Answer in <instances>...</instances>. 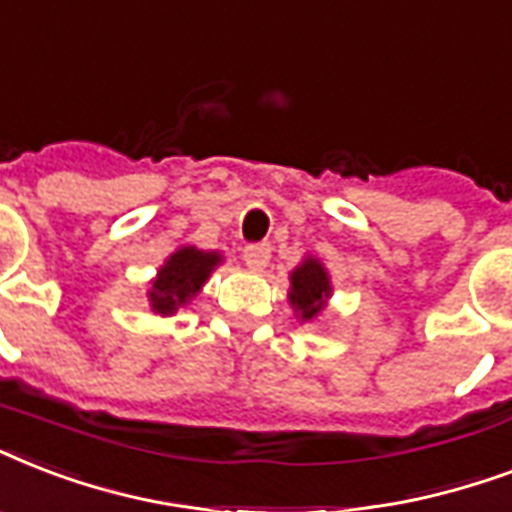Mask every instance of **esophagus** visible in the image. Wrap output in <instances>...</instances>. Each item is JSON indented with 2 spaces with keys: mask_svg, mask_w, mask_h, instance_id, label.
I'll list each match as a JSON object with an SVG mask.
<instances>
[{
  "mask_svg": "<svg viewBox=\"0 0 512 512\" xmlns=\"http://www.w3.org/2000/svg\"><path fill=\"white\" fill-rule=\"evenodd\" d=\"M269 243H256V245H245L243 251V259H245V267L253 269V272H261V269L269 264Z\"/></svg>",
  "mask_w": 512,
  "mask_h": 512,
  "instance_id": "obj_1",
  "label": "esophagus"
}]
</instances>
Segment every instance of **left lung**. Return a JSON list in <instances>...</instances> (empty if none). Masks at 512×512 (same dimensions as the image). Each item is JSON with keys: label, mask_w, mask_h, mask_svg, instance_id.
<instances>
[{"label": "left lung", "mask_w": 512, "mask_h": 512, "mask_svg": "<svg viewBox=\"0 0 512 512\" xmlns=\"http://www.w3.org/2000/svg\"><path fill=\"white\" fill-rule=\"evenodd\" d=\"M328 296H331V277H328L326 267L312 256L301 261L291 272V291H288L293 312L301 320H315L326 310Z\"/></svg>", "instance_id": "8db88e82"}]
</instances>
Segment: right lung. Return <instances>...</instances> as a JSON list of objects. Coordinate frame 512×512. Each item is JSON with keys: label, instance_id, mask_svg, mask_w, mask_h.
Segmentation results:
<instances>
[{"label": "right lung", "instance_id": "obj_1", "mask_svg": "<svg viewBox=\"0 0 512 512\" xmlns=\"http://www.w3.org/2000/svg\"><path fill=\"white\" fill-rule=\"evenodd\" d=\"M221 264V253L200 251L194 245H184L170 253L168 261L157 272V280L149 288V301L157 315H173L178 307L189 304L211 272Z\"/></svg>", "mask_w": 512, "mask_h": 512}]
</instances>
